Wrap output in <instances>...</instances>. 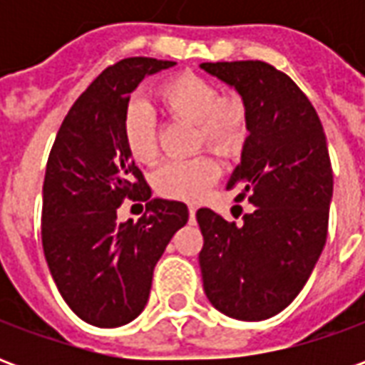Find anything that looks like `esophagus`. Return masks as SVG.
Returning a JSON list of instances; mask_svg holds the SVG:
<instances>
[{
    "label": "esophagus",
    "mask_w": 365,
    "mask_h": 365,
    "mask_svg": "<svg viewBox=\"0 0 365 365\" xmlns=\"http://www.w3.org/2000/svg\"><path fill=\"white\" fill-rule=\"evenodd\" d=\"M195 205H190V222H195Z\"/></svg>",
    "instance_id": "34e87169"
}]
</instances>
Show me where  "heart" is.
<instances>
[{
    "label": "heart",
    "instance_id": "b5f03b06",
    "mask_svg": "<svg viewBox=\"0 0 365 365\" xmlns=\"http://www.w3.org/2000/svg\"><path fill=\"white\" fill-rule=\"evenodd\" d=\"M158 101L168 115L195 123L197 144L205 143L213 150L230 154L246 135L245 101L238 96L219 97L217 86L195 74H182L168 80L158 90ZM123 140L128 154L138 164H152L158 158L156 117L148 105L133 101L123 117ZM221 174L213 156H195L191 160H172L154 172L152 183L160 195L170 199L193 201L205 193Z\"/></svg>",
    "mask_w": 365,
    "mask_h": 365
}]
</instances>
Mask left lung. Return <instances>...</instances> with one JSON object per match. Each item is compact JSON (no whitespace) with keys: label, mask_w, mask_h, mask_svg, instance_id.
<instances>
[{"label":"left lung","mask_w":365,"mask_h":365,"mask_svg":"<svg viewBox=\"0 0 365 365\" xmlns=\"http://www.w3.org/2000/svg\"><path fill=\"white\" fill-rule=\"evenodd\" d=\"M245 101L248 120L240 164L227 187L240 185L254 209L227 222L199 209V266L211 305L238 321L282 313L309 279L327 242L332 168L327 136L311 101L289 76L260 60L205 62Z\"/></svg>","instance_id":"8db88e82"}]
</instances>
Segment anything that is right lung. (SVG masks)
Listing matches in <instances>:
<instances>
[{
  "label": "right lung",
  "mask_w": 365,
  "mask_h": 365,
  "mask_svg": "<svg viewBox=\"0 0 365 365\" xmlns=\"http://www.w3.org/2000/svg\"><path fill=\"white\" fill-rule=\"evenodd\" d=\"M172 66L136 56L103 70L68 111L48 156L44 258L68 307L99 329L123 327L143 313L154 266L190 219L182 201L152 197L123 140L128 96L144 78ZM125 197L147 201L138 223L116 219Z\"/></svg>",
  "instance_id": "right-lung-1"
}]
</instances>
